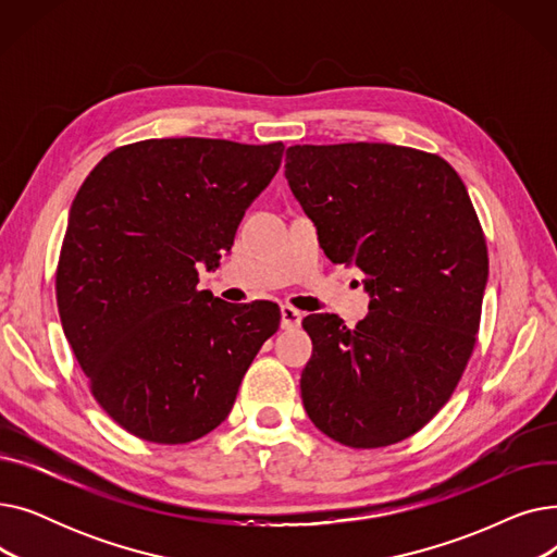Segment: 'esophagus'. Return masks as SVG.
Returning <instances> with one entry per match:
<instances>
[{"instance_id": "34e87169", "label": "esophagus", "mask_w": 557, "mask_h": 557, "mask_svg": "<svg viewBox=\"0 0 557 557\" xmlns=\"http://www.w3.org/2000/svg\"><path fill=\"white\" fill-rule=\"evenodd\" d=\"M280 313H282V330H294V327H300V323H302V311H298V309H294V307L284 305V307L280 309Z\"/></svg>"}]
</instances>
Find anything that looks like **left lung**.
Wrapping results in <instances>:
<instances>
[{
	"instance_id": "1",
	"label": "left lung",
	"mask_w": 557,
	"mask_h": 557,
	"mask_svg": "<svg viewBox=\"0 0 557 557\" xmlns=\"http://www.w3.org/2000/svg\"><path fill=\"white\" fill-rule=\"evenodd\" d=\"M284 173L325 255L359 267L372 296L355 330L302 320L305 411L345 447L401 443L449 401L476 345L487 246L470 194L441 156L379 141L288 146Z\"/></svg>"
}]
</instances>
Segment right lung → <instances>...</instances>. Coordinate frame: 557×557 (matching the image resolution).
<instances>
[{"label":"right lung","instance_id":"add662e5","mask_svg":"<svg viewBox=\"0 0 557 557\" xmlns=\"http://www.w3.org/2000/svg\"><path fill=\"white\" fill-rule=\"evenodd\" d=\"M284 144L144 139L110 151L81 185L55 269L72 352L103 411L141 441L185 445L232 411L273 302L230 305L198 290Z\"/></svg>","mask_w":557,"mask_h":557}]
</instances>
